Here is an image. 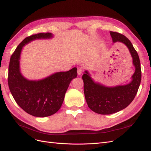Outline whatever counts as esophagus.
Listing matches in <instances>:
<instances>
[{
	"mask_svg": "<svg viewBox=\"0 0 151 151\" xmlns=\"http://www.w3.org/2000/svg\"><path fill=\"white\" fill-rule=\"evenodd\" d=\"M83 72V68L81 67H78L77 69V73H78V76H81L82 75V73Z\"/></svg>",
	"mask_w": 151,
	"mask_h": 151,
	"instance_id": "esophagus-1",
	"label": "esophagus"
}]
</instances>
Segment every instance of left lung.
Instances as JSON below:
<instances>
[{"label": "left lung", "instance_id": "8db88e82", "mask_svg": "<svg viewBox=\"0 0 151 151\" xmlns=\"http://www.w3.org/2000/svg\"><path fill=\"white\" fill-rule=\"evenodd\" d=\"M110 35L114 43L121 42L129 49L135 72L132 76V81L129 84L108 87L95 82L88 70H85L82 79L86 101L92 111L102 115L114 114L127 108L136 97L142 79L139 56L132 43L121 34L110 32Z\"/></svg>", "mask_w": 151, "mask_h": 151}]
</instances>
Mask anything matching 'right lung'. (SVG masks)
Wrapping results in <instances>:
<instances>
[{
  "label": "right lung",
  "mask_w": 151,
  "mask_h": 151,
  "mask_svg": "<svg viewBox=\"0 0 151 151\" xmlns=\"http://www.w3.org/2000/svg\"><path fill=\"white\" fill-rule=\"evenodd\" d=\"M51 33H39L25 38L12 54L8 68L9 90L22 110L35 117L52 115L59 110L70 81L77 76L76 67L58 72L39 81H30L20 71V56L25 45L40 39H50Z\"/></svg>",
  "instance_id": "1"
}]
</instances>
